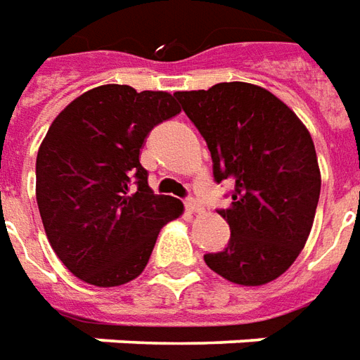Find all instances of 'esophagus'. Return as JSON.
<instances>
[{"mask_svg": "<svg viewBox=\"0 0 360 360\" xmlns=\"http://www.w3.org/2000/svg\"><path fill=\"white\" fill-rule=\"evenodd\" d=\"M186 209L190 211V213H201V201L198 198H188L186 200Z\"/></svg>", "mask_w": 360, "mask_h": 360, "instance_id": "obj_1", "label": "esophagus"}]
</instances>
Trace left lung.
I'll use <instances>...</instances> for the list:
<instances>
[{
	"instance_id": "1",
	"label": "left lung",
	"mask_w": 360,
	"mask_h": 360,
	"mask_svg": "<svg viewBox=\"0 0 360 360\" xmlns=\"http://www.w3.org/2000/svg\"><path fill=\"white\" fill-rule=\"evenodd\" d=\"M174 96L207 143L217 184H234L231 207L219 209L231 240L205 254V264L244 287L274 281L292 266L314 223L322 180L312 137L257 85L233 81Z\"/></svg>"
}]
</instances>
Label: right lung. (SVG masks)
Returning a JSON list of instances; mask_svg holds the SVG:
<instances>
[{"label": "right lung", "mask_w": 360, "mask_h": 360, "mask_svg": "<svg viewBox=\"0 0 360 360\" xmlns=\"http://www.w3.org/2000/svg\"><path fill=\"white\" fill-rule=\"evenodd\" d=\"M180 112L165 91L103 85L68 104L37 157V201L56 256L81 281L118 287L141 274L182 201L155 195L139 162L145 137Z\"/></svg>", "instance_id": "right-lung-1"}]
</instances>
